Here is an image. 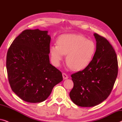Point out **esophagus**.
<instances>
[{
  "instance_id": "obj_1",
  "label": "esophagus",
  "mask_w": 122,
  "mask_h": 122,
  "mask_svg": "<svg viewBox=\"0 0 122 122\" xmlns=\"http://www.w3.org/2000/svg\"><path fill=\"white\" fill-rule=\"evenodd\" d=\"M63 78L64 79H66L68 78V76L66 75V73H63Z\"/></svg>"
}]
</instances>
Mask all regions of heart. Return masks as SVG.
I'll return each mask as SVG.
<instances>
[{
	"label": "heart",
	"instance_id": "heart-1",
	"mask_svg": "<svg viewBox=\"0 0 122 122\" xmlns=\"http://www.w3.org/2000/svg\"><path fill=\"white\" fill-rule=\"evenodd\" d=\"M53 64L58 66L66 56V63L71 70L80 71L91 64L96 51V46L92 41L79 34L61 35L57 45H52L49 49Z\"/></svg>",
	"mask_w": 122,
	"mask_h": 122
}]
</instances>
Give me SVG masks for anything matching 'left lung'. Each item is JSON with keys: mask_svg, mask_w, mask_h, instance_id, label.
<instances>
[{"mask_svg": "<svg viewBox=\"0 0 122 122\" xmlns=\"http://www.w3.org/2000/svg\"><path fill=\"white\" fill-rule=\"evenodd\" d=\"M96 51L89 66L71 75L74 86L69 93L78 106L91 107L105 101L109 96L118 74L117 54L109 41L94 33Z\"/></svg>", "mask_w": 122, "mask_h": 122, "instance_id": "left-lung-1", "label": "left lung"}]
</instances>
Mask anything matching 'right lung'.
I'll list each match as a JSON object with an SVG mask.
<instances>
[{"label": "right lung", "mask_w": 122, "mask_h": 122, "mask_svg": "<svg viewBox=\"0 0 122 122\" xmlns=\"http://www.w3.org/2000/svg\"><path fill=\"white\" fill-rule=\"evenodd\" d=\"M39 29L25 30L13 41L6 56L8 80L23 101L40 103L63 81L61 73L49 61L51 36Z\"/></svg>", "instance_id": "add662e5"}]
</instances>
